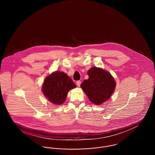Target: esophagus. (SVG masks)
I'll return each instance as SVG.
<instances>
[{"label":"esophagus","mask_w":155,"mask_h":155,"mask_svg":"<svg viewBox=\"0 0 155 155\" xmlns=\"http://www.w3.org/2000/svg\"><path fill=\"white\" fill-rule=\"evenodd\" d=\"M80 85H81V81H77V85L78 87H80Z\"/></svg>","instance_id":"34e87169"}]
</instances>
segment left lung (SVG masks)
I'll list each match as a JSON object with an SVG mask.
<instances>
[{"label":"left lung","mask_w":155,"mask_h":155,"mask_svg":"<svg viewBox=\"0 0 155 155\" xmlns=\"http://www.w3.org/2000/svg\"><path fill=\"white\" fill-rule=\"evenodd\" d=\"M89 78L81 84L89 100L96 105H101L110 98L116 82L110 73L102 68L93 67L88 71Z\"/></svg>","instance_id":"obj_1"}]
</instances>
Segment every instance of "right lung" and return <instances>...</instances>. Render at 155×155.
<instances>
[{
	"label": "right lung",
	"mask_w": 155,
	"mask_h": 155,
	"mask_svg": "<svg viewBox=\"0 0 155 155\" xmlns=\"http://www.w3.org/2000/svg\"><path fill=\"white\" fill-rule=\"evenodd\" d=\"M75 87L74 82L65 73L56 71L45 78L42 91L49 101L60 105L66 101L68 91Z\"/></svg>",
	"instance_id": "obj_1"
}]
</instances>
